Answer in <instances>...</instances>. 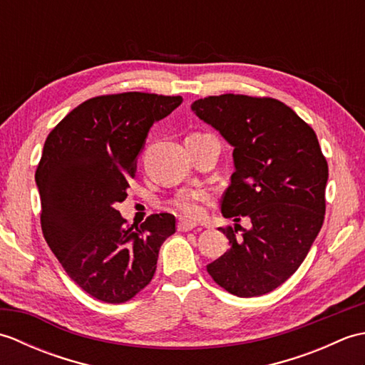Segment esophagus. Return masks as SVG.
<instances>
[{
	"instance_id": "obj_1",
	"label": "esophagus",
	"mask_w": 365,
	"mask_h": 365,
	"mask_svg": "<svg viewBox=\"0 0 365 365\" xmlns=\"http://www.w3.org/2000/svg\"><path fill=\"white\" fill-rule=\"evenodd\" d=\"M197 226L196 222L192 221H188V220H178V224H177V229L180 232H188V230H192Z\"/></svg>"
}]
</instances>
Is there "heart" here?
<instances>
[{
	"instance_id": "1",
	"label": "heart",
	"mask_w": 365,
	"mask_h": 365,
	"mask_svg": "<svg viewBox=\"0 0 365 365\" xmlns=\"http://www.w3.org/2000/svg\"><path fill=\"white\" fill-rule=\"evenodd\" d=\"M208 200L207 191L204 190H192V191H183L178 192L177 196L173 197L170 204L175 210L183 215L185 218L190 220H199L202 218L205 213V202Z\"/></svg>"
}]
</instances>
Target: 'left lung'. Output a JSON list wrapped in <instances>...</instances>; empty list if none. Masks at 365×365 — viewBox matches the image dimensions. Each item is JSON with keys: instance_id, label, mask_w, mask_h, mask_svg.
<instances>
[{"instance_id": "left-lung-1", "label": "left lung", "mask_w": 365, "mask_h": 365, "mask_svg": "<svg viewBox=\"0 0 365 365\" xmlns=\"http://www.w3.org/2000/svg\"><path fill=\"white\" fill-rule=\"evenodd\" d=\"M191 110L234 145L235 173L221 212L235 226L220 229L230 250L207 271L232 294L260 297L299 268L319 235L328 161L314 128L276 98L210 96ZM242 219L250 221L247 230Z\"/></svg>"}]
</instances>
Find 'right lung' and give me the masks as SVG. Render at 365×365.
Listing matches in <instances>:
<instances>
[{"label":"right lung","mask_w":365,"mask_h":365,"mask_svg":"<svg viewBox=\"0 0 365 365\" xmlns=\"http://www.w3.org/2000/svg\"><path fill=\"white\" fill-rule=\"evenodd\" d=\"M182 102L147 92L98 96L46 136L36 169L42 232L68 277L92 298L120 304L136 297L152 281L163 242L175 232L174 215L128 226L114 204L127 197L150 127Z\"/></svg>","instance_id":"add662e5"}]
</instances>
